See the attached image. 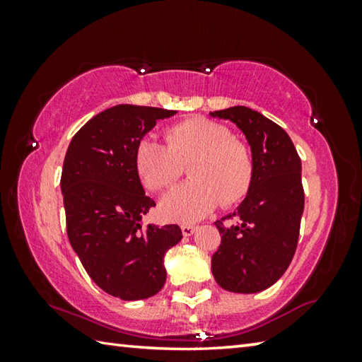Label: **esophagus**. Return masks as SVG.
<instances>
[{"label":"esophagus","instance_id":"esophagus-1","mask_svg":"<svg viewBox=\"0 0 362 362\" xmlns=\"http://www.w3.org/2000/svg\"><path fill=\"white\" fill-rule=\"evenodd\" d=\"M180 230H182V235L187 238V236L193 235V233L196 231V226L189 225V223H183V225H180Z\"/></svg>","mask_w":362,"mask_h":362}]
</instances>
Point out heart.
I'll return each instance as SVG.
<instances>
[{"mask_svg":"<svg viewBox=\"0 0 362 362\" xmlns=\"http://www.w3.org/2000/svg\"><path fill=\"white\" fill-rule=\"evenodd\" d=\"M166 142L144 137L136 146V170L150 189L173 185L182 164L192 163L188 177L159 201V214L170 222H196L218 203L233 206L247 194L254 179L249 146L233 139L228 127L206 118H189L170 126Z\"/></svg>","mask_w":362,"mask_h":362,"instance_id":"b5f03b06","label":"heart"}]
</instances>
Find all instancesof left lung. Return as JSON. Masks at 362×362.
Returning a JSON list of instances; mask_svg holds the SVG:
<instances>
[{
    "mask_svg": "<svg viewBox=\"0 0 362 362\" xmlns=\"http://www.w3.org/2000/svg\"><path fill=\"white\" fill-rule=\"evenodd\" d=\"M236 124L250 146L254 179L233 216L238 223L216 226L222 243L212 255V274L225 291L255 293L283 276L296 254L305 196L302 161L291 137L276 122L247 107L209 113Z\"/></svg>",
    "mask_w": 362,
    "mask_h": 362,
    "instance_id": "8db88e82",
    "label": "left lung"
}]
</instances>
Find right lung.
<instances>
[{
	"label": "right lung",
	"instance_id": "obj_1",
	"mask_svg": "<svg viewBox=\"0 0 362 362\" xmlns=\"http://www.w3.org/2000/svg\"><path fill=\"white\" fill-rule=\"evenodd\" d=\"M174 110L121 103L95 115L71 139L60 189L66 233L90 279L121 300L153 297L166 283L164 255L182 240L177 225L144 226L155 201L136 170V146Z\"/></svg>",
	"mask_w": 362,
	"mask_h": 362
}]
</instances>
